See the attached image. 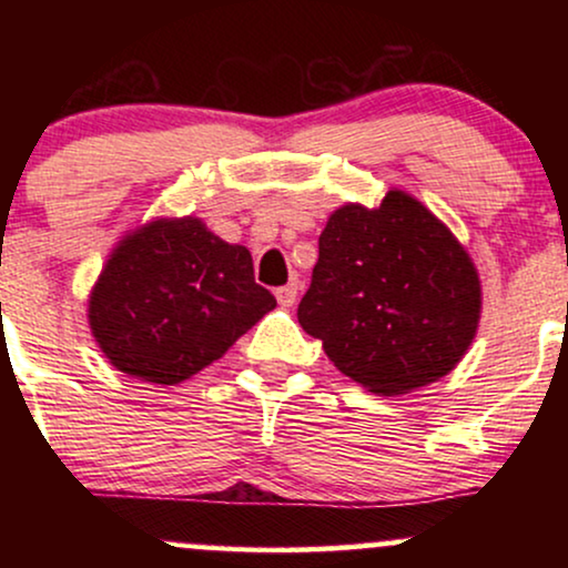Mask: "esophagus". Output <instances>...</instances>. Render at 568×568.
Returning <instances> with one entry per match:
<instances>
[{
	"instance_id": "obj_1",
	"label": "esophagus",
	"mask_w": 568,
	"mask_h": 568,
	"mask_svg": "<svg viewBox=\"0 0 568 568\" xmlns=\"http://www.w3.org/2000/svg\"><path fill=\"white\" fill-rule=\"evenodd\" d=\"M275 296H277V304H280V306H285V310H288V306L296 304V296H298V285H296V283H288V285H283V288H277V291H275Z\"/></svg>"
}]
</instances>
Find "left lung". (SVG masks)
Wrapping results in <instances>:
<instances>
[{"mask_svg":"<svg viewBox=\"0 0 568 568\" xmlns=\"http://www.w3.org/2000/svg\"><path fill=\"white\" fill-rule=\"evenodd\" d=\"M298 323L344 376L376 395L438 382L480 321L473 258L440 219L389 189L379 207L331 213Z\"/></svg>","mask_w":568,"mask_h":568,"instance_id":"obj_1","label":"left lung"}]
</instances>
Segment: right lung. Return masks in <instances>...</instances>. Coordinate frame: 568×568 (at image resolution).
Masks as SVG:
<instances>
[{
    "instance_id": "1",
    "label": "right lung",
    "mask_w": 568,
    "mask_h": 568,
    "mask_svg": "<svg viewBox=\"0 0 568 568\" xmlns=\"http://www.w3.org/2000/svg\"><path fill=\"white\" fill-rule=\"evenodd\" d=\"M277 302L243 245L200 219H158L125 234L88 298L98 347L122 374L179 384L219 361Z\"/></svg>"
}]
</instances>
